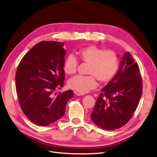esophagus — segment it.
I'll list each match as a JSON object with an SVG mask.
<instances>
[{"label": "esophagus", "instance_id": "esophagus-1", "mask_svg": "<svg viewBox=\"0 0 157 157\" xmlns=\"http://www.w3.org/2000/svg\"><path fill=\"white\" fill-rule=\"evenodd\" d=\"M74 94H75V95H77V96H80V95H84L83 94H81V93L78 92H75Z\"/></svg>", "mask_w": 157, "mask_h": 157}]
</instances>
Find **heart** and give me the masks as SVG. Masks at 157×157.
Here are the masks:
<instances>
[{"label":"heart","instance_id":"heart-1","mask_svg":"<svg viewBox=\"0 0 157 157\" xmlns=\"http://www.w3.org/2000/svg\"><path fill=\"white\" fill-rule=\"evenodd\" d=\"M77 55L83 63L89 64L88 76H77L68 83L69 88L81 94L95 89L98 86L96 79L100 83H108L114 78L119 69V59L113 51H105L95 45H90L80 49ZM78 61L73 56H68L63 63V71L67 75L76 72Z\"/></svg>","mask_w":157,"mask_h":157}]
</instances>
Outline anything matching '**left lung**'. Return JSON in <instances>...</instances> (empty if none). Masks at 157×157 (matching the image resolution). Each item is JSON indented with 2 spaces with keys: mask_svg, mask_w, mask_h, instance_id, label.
<instances>
[{
  "mask_svg": "<svg viewBox=\"0 0 157 157\" xmlns=\"http://www.w3.org/2000/svg\"><path fill=\"white\" fill-rule=\"evenodd\" d=\"M142 92L137 63L129 52H125L119 70L103 89L91 113V119L106 130L120 128L132 117Z\"/></svg>",
  "mask_w": 157,
  "mask_h": 157,
  "instance_id": "obj_1",
  "label": "left lung"
}]
</instances>
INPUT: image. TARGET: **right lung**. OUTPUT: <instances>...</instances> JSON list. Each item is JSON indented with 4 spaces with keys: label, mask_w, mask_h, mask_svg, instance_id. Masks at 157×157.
<instances>
[{
    "label": "right lung",
    "mask_w": 157,
    "mask_h": 157,
    "mask_svg": "<svg viewBox=\"0 0 157 157\" xmlns=\"http://www.w3.org/2000/svg\"><path fill=\"white\" fill-rule=\"evenodd\" d=\"M63 43L43 41L23 57L16 72V90L22 110L33 123L46 126L65 113L69 90L56 95L63 86L65 50Z\"/></svg>",
    "instance_id": "obj_1"
}]
</instances>
